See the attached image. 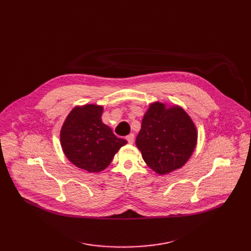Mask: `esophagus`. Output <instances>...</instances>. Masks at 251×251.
I'll return each mask as SVG.
<instances>
[{
  "label": "esophagus",
  "instance_id": "obj_1",
  "mask_svg": "<svg viewBox=\"0 0 251 251\" xmlns=\"http://www.w3.org/2000/svg\"><path fill=\"white\" fill-rule=\"evenodd\" d=\"M126 139H127L128 143H130V144H132V143L134 142V134H133V133H131V134H129L128 136H126Z\"/></svg>",
  "mask_w": 251,
  "mask_h": 251
}]
</instances>
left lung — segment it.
<instances>
[{
  "instance_id": "1",
  "label": "left lung",
  "mask_w": 251,
  "mask_h": 251,
  "mask_svg": "<svg viewBox=\"0 0 251 251\" xmlns=\"http://www.w3.org/2000/svg\"><path fill=\"white\" fill-rule=\"evenodd\" d=\"M196 141V127L185 111L155 101L143 116L135 143L147 165L165 175L185 165Z\"/></svg>"
}]
</instances>
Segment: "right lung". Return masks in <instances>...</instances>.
Returning <instances> with one entry per match:
<instances>
[{
	"mask_svg": "<svg viewBox=\"0 0 251 251\" xmlns=\"http://www.w3.org/2000/svg\"><path fill=\"white\" fill-rule=\"evenodd\" d=\"M101 114V105L76 107L66 118L60 133L61 146L67 159L89 173L104 170L127 143L102 123Z\"/></svg>",
	"mask_w": 251,
	"mask_h": 251,
	"instance_id": "add662e5",
	"label": "right lung"
}]
</instances>
